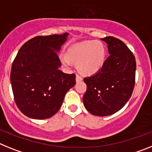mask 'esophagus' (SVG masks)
Segmentation results:
<instances>
[{
	"mask_svg": "<svg viewBox=\"0 0 152 152\" xmlns=\"http://www.w3.org/2000/svg\"><path fill=\"white\" fill-rule=\"evenodd\" d=\"M82 80H83V77H82V76H80V75H79V74L76 75V81L78 83V82H80V81H82Z\"/></svg>",
	"mask_w": 152,
	"mask_h": 152,
	"instance_id": "esophagus-1",
	"label": "esophagus"
}]
</instances>
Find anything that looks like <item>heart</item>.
Returning a JSON list of instances; mask_svg holds the SVG:
<instances>
[{"instance_id":"1","label":"heart","mask_w":152,"mask_h":152,"mask_svg":"<svg viewBox=\"0 0 152 152\" xmlns=\"http://www.w3.org/2000/svg\"><path fill=\"white\" fill-rule=\"evenodd\" d=\"M105 56V51L102 43L99 41H85L69 49L67 56H62L61 62L67 68L72 66V61L76 62L80 72L91 75L102 68Z\"/></svg>"}]
</instances>
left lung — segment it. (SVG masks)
I'll return each mask as SVG.
<instances>
[{
	"instance_id": "obj_1",
	"label": "left lung",
	"mask_w": 152,
	"mask_h": 152,
	"mask_svg": "<svg viewBox=\"0 0 152 152\" xmlns=\"http://www.w3.org/2000/svg\"><path fill=\"white\" fill-rule=\"evenodd\" d=\"M110 54L98 72L84 78L86 109L92 115H110L123 107L131 97L135 83L136 62L132 52L119 39L106 37Z\"/></svg>"
}]
</instances>
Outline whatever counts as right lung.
<instances>
[{"instance_id": "1", "label": "right lung", "mask_w": 152, "mask_h": 152, "mask_svg": "<svg viewBox=\"0 0 152 152\" xmlns=\"http://www.w3.org/2000/svg\"><path fill=\"white\" fill-rule=\"evenodd\" d=\"M67 33L37 36L20 47L10 71L14 101L25 115L45 119L57 113L66 93L76 84V75L59 69L58 54Z\"/></svg>"}]
</instances>
